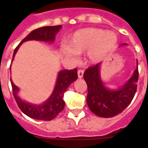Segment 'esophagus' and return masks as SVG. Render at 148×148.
Instances as JSON below:
<instances>
[{"label": "esophagus", "instance_id": "esophagus-1", "mask_svg": "<svg viewBox=\"0 0 148 148\" xmlns=\"http://www.w3.org/2000/svg\"><path fill=\"white\" fill-rule=\"evenodd\" d=\"M83 75H84V70H79L78 71V76L79 78H83Z\"/></svg>", "mask_w": 148, "mask_h": 148}]
</instances>
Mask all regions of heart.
<instances>
[{
  "instance_id": "heart-1",
  "label": "heart",
  "mask_w": 148,
  "mask_h": 148,
  "mask_svg": "<svg viewBox=\"0 0 148 148\" xmlns=\"http://www.w3.org/2000/svg\"><path fill=\"white\" fill-rule=\"evenodd\" d=\"M67 47L61 49V55L70 59H76V54L87 53V60L96 64L104 59L116 48L118 37L115 32L99 28H84L72 35L67 40Z\"/></svg>"
}]
</instances>
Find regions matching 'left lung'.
Wrapping results in <instances>:
<instances>
[{"label":"left lung","instance_id":"left-lung-1","mask_svg":"<svg viewBox=\"0 0 148 148\" xmlns=\"http://www.w3.org/2000/svg\"><path fill=\"white\" fill-rule=\"evenodd\" d=\"M123 44L121 46H126ZM138 66V60H136ZM101 64L88 68L84 73V78L87 84V103L89 108L96 116L110 118L119 114L130 104L137 88L138 79V66L133 75L116 89L108 88L104 85L101 77Z\"/></svg>","mask_w":148,"mask_h":148}]
</instances>
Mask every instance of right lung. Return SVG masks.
Segmentation results:
<instances>
[{"label":"right lung","instance_id":"add662e5","mask_svg":"<svg viewBox=\"0 0 148 148\" xmlns=\"http://www.w3.org/2000/svg\"><path fill=\"white\" fill-rule=\"evenodd\" d=\"M61 27H62L61 25L47 26L32 31L25 38L21 40V42L15 48L13 53L12 61L18 49L23 42L28 40H40V41L52 44L56 40V35L59 32ZM10 70H11V66H10ZM77 78H78V73H77L76 68L71 70H63L58 72L57 80L53 92L45 101L40 104H32L22 99L18 95L20 92V89L13 83L12 78H10V81L12 87L13 95L21 110L27 116L34 119L50 121L56 118L58 113H61L64 110L65 106L64 101L63 99L64 93L68 87L73 82H75Z\"/></svg>","mask_w":148,"mask_h":148}]
</instances>
